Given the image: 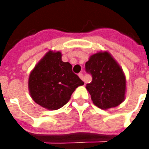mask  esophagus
Returning a JSON list of instances; mask_svg holds the SVG:
<instances>
[{
  "label": "esophagus",
  "instance_id": "obj_1",
  "mask_svg": "<svg viewBox=\"0 0 149 149\" xmlns=\"http://www.w3.org/2000/svg\"><path fill=\"white\" fill-rule=\"evenodd\" d=\"M79 77H80V78H81V80H83V81H84V74H83L82 72H80V73H79Z\"/></svg>",
  "mask_w": 149,
  "mask_h": 149
}]
</instances>
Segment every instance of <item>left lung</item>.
Instances as JSON below:
<instances>
[{"label":"left lung","instance_id":"8db88e82","mask_svg":"<svg viewBox=\"0 0 149 149\" xmlns=\"http://www.w3.org/2000/svg\"><path fill=\"white\" fill-rule=\"evenodd\" d=\"M85 71L93 80L86 84L95 105L107 109L125 100L126 81L120 67L109 52H97L85 63Z\"/></svg>","mask_w":149,"mask_h":149}]
</instances>
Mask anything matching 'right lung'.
<instances>
[{
    "label": "right lung",
    "mask_w": 149,
    "mask_h": 149,
    "mask_svg": "<svg viewBox=\"0 0 149 149\" xmlns=\"http://www.w3.org/2000/svg\"><path fill=\"white\" fill-rule=\"evenodd\" d=\"M63 62L61 53L49 51L32 71L29 79L31 97L37 104L50 110L58 109L68 101L75 89L84 82Z\"/></svg>",
    "instance_id": "add662e5"
}]
</instances>
